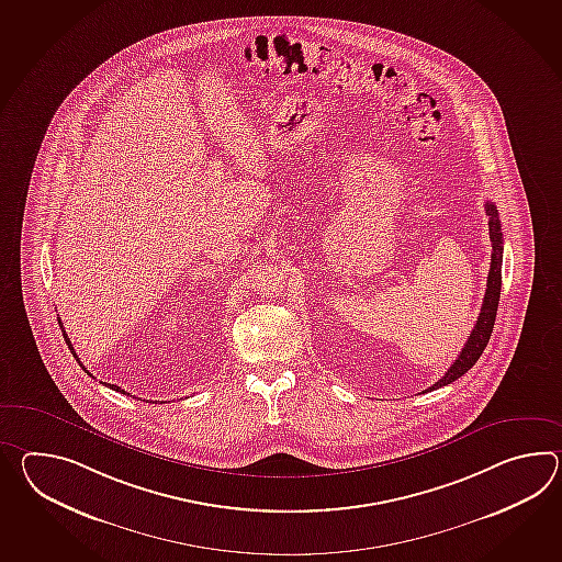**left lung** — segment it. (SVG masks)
<instances>
[{"label": "left lung", "mask_w": 562, "mask_h": 562, "mask_svg": "<svg viewBox=\"0 0 562 562\" xmlns=\"http://www.w3.org/2000/svg\"><path fill=\"white\" fill-rule=\"evenodd\" d=\"M486 213L490 215V241H492V262H490V274H487L486 296L480 316L475 321L474 330L468 338V342L463 345L462 352L458 355L456 362L449 367L446 374L437 381L434 387L425 389V391H434V389L446 387L449 383H453L456 379H460L462 374L468 373L475 361L480 359V355L486 349L487 340L492 337L494 323H496V311H498L499 290H502V225H499L498 210L494 203L486 201Z\"/></svg>", "instance_id": "obj_1"}]
</instances>
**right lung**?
I'll return each mask as SVG.
<instances>
[{"mask_svg": "<svg viewBox=\"0 0 562 562\" xmlns=\"http://www.w3.org/2000/svg\"><path fill=\"white\" fill-rule=\"evenodd\" d=\"M58 323H60V321H58ZM60 326H63V323H60ZM63 335H64V338H66V345H68V349L72 350V355H75L76 361L80 362V359H78V357H76L75 347H72V345H70V338H68V335H66V330H63ZM80 367H82V362H80ZM82 369H85V367H82ZM85 371H87V369H85ZM87 373H88V371H87ZM109 387L114 389V391H119V393H123V395H128V393H126V391H123V389H121V387H116V385H109Z\"/></svg>", "mask_w": 562, "mask_h": 562, "instance_id": "add662e5", "label": "right lung"}]
</instances>
